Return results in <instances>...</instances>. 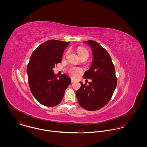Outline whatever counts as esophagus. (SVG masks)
I'll list each match as a JSON object with an SVG mask.
<instances>
[{"label": "esophagus", "mask_w": 147, "mask_h": 147, "mask_svg": "<svg viewBox=\"0 0 147 147\" xmlns=\"http://www.w3.org/2000/svg\"><path fill=\"white\" fill-rule=\"evenodd\" d=\"M75 81L74 80H73V79H71V83H74Z\"/></svg>", "instance_id": "34e87169"}]
</instances>
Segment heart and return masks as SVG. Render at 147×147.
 <instances>
[{
    "instance_id": "b5f03b06",
    "label": "heart",
    "mask_w": 147,
    "mask_h": 147,
    "mask_svg": "<svg viewBox=\"0 0 147 147\" xmlns=\"http://www.w3.org/2000/svg\"><path fill=\"white\" fill-rule=\"evenodd\" d=\"M78 53L80 58H85L88 59L89 57V53L88 50L84 47H79L78 49ZM68 54V51H66L64 55L65 57ZM67 72L73 78H76L79 74L82 73L83 70L79 67H69L67 69Z\"/></svg>"
}]
</instances>
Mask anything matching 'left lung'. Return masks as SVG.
<instances>
[{
    "label": "left lung",
    "instance_id": "8db88e82",
    "mask_svg": "<svg viewBox=\"0 0 147 147\" xmlns=\"http://www.w3.org/2000/svg\"><path fill=\"white\" fill-rule=\"evenodd\" d=\"M93 50V62L90 69L84 73L85 79H90L89 85L80 82L81 88L76 91L79 105L89 111L99 110L105 106L114 93L117 84L114 65L107 50L97 42H84Z\"/></svg>",
    "mask_w": 147,
    "mask_h": 147
}]
</instances>
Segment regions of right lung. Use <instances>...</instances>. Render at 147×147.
Returning <instances> with one entry per match:
<instances>
[{
	"label": "right lung",
	"mask_w": 147,
	"mask_h": 147,
	"mask_svg": "<svg viewBox=\"0 0 147 147\" xmlns=\"http://www.w3.org/2000/svg\"><path fill=\"white\" fill-rule=\"evenodd\" d=\"M69 42L51 40L43 42L33 52L27 67L28 83L35 98L42 105L53 107L59 104L70 78L62 74L58 79L53 68L62 59Z\"/></svg>",
	"instance_id": "1"
}]
</instances>
